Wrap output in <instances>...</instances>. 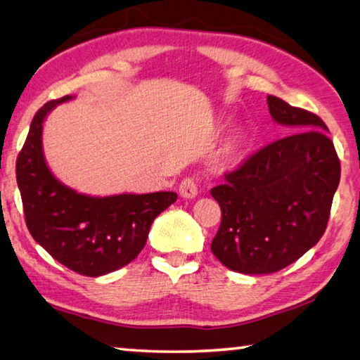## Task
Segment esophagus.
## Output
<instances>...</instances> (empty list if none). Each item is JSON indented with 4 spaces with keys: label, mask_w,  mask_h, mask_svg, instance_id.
<instances>
[{
    "label": "esophagus",
    "mask_w": 360,
    "mask_h": 360,
    "mask_svg": "<svg viewBox=\"0 0 360 360\" xmlns=\"http://www.w3.org/2000/svg\"><path fill=\"white\" fill-rule=\"evenodd\" d=\"M179 195L182 198H195L198 195L197 182L193 178H184L179 184Z\"/></svg>",
    "instance_id": "esophagus-1"
}]
</instances>
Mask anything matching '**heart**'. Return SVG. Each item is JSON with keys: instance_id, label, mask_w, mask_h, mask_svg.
<instances>
[{"instance_id": "b5f03b06", "label": "heart", "mask_w": 360, "mask_h": 360, "mask_svg": "<svg viewBox=\"0 0 360 360\" xmlns=\"http://www.w3.org/2000/svg\"><path fill=\"white\" fill-rule=\"evenodd\" d=\"M240 143H241V139H240V138L233 139V143L230 144V148H229V150H227V155H229V157H231V155L235 154L236 150H238V146H240Z\"/></svg>"}]
</instances>
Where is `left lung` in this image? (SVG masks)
<instances>
[{
    "instance_id": "obj_1",
    "label": "left lung",
    "mask_w": 360,
    "mask_h": 360,
    "mask_svg": "<svg viewBox=\"0 0 360 360\" xmlns=\"http://www.w3.org/2000/svg\"><path fill=\"white\" fill-rule=\"evenodd\" d=\"M266 103L271 117L294 133L254 152L211 188L222 212L211 251L246 275L283 270L321 240L341 173L319 115L273 95Z\"/></svg>"
}]
</instances>
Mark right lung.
Masks as SVG:
<instances>
[{
	"instance_id": "1",
	"label": "right lung",
	"mask_w": 360,
	"mask_h": 360,
	"mask_svg": "<svg viewBox=\"0 0 360 360\" xmlns=\"http://www.w3.org/2000/svg\"><path fill=\"white\" fill-rule=\"evenodd\" d=\"M71 96L47 101L34 114L15 163L23 214L33 238L60 264L84 276H101L125 266L141 252L154 219L178 193H122L87 197L53 178L42 157L46 114Z\"/></svg>"
}]
</instances>
